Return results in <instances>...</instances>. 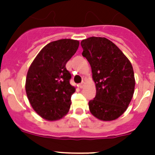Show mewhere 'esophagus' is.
Returning a JSON list of instances; mask_svg holds the SVG:
<instances>
[{
  "label": "esophagus",
  "mask_w": 155,
  "mask_h": 155,
  "mask_svg": "<svg viewBox=\"0 0 155 155\" xmlns=\"http://www.w3.org/2000/svg\"><path fill=\"white\" fill-rule=\"evenodd\" d=\"M84 84H85L84 81H82V82L80 83V84H79V87H80V88H82V87H84Z\"/></svg>",
  "instance_id": "esophagus-1"
}]
</instances>
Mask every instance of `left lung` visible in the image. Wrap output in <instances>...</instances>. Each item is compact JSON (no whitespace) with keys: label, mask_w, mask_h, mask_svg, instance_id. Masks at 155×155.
Here are the masks:
<instances>
[{"label":"left lung","mask_w":155,"mask_h":155,"mask_svg":"<svg viewBox=\"0 0 155 155\" xmlns=\"http://www.w3.org/2000/svg\"><path fill=\"white\" fill-rule=\"evenodd\" d=\"M82 55L92 68L97 94L88 102L89 110L101 120H113L127 109L134 96L135 79L130 61L106 38L81 41Z\"/></svg>","instance_id":"1"}]
</instances>
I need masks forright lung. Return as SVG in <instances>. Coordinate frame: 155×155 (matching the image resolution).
<instances>
[{"instance_id":"add662e5","label":"right lung","mask_w":155,"mask_h":155,"mask_svg":"<svg viewBox=\"0 0 155 155\" xmlns=\"http://www.w3.org/2000/svg\"><path fill=\"white\" fill-rule=\"evenodd\" d=\"M77 40L60 39L45 46L31 63L25 92L34 110L47 120H57L68 113L75 88L66 64L77 51Z\"/></svg>"}]
</instances>
